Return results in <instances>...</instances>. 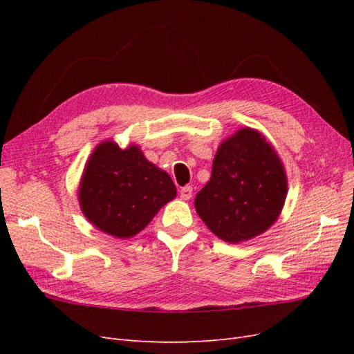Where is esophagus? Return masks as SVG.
Listing matches in <instances>:
<instances>
[{"label":"esophagus","instance_id":"obj_1","mask_svg":"<svg viewBox=\"0 0 354 354\" xmlns=\"http://www.w3.org/2000/svg\"><path fill=\"white\" fill-rule=\"evenodd\" d=\"M192 195H194V189H192L190 186L181 187V190H180V196H181V199L189 201V199L192 198Z\"/></svg>","mask_w":354,"mask_h":354}]
</instances>
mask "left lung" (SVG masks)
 Segmentation results:
<instances>
[{
    "label": "left lung",
    "mask_w": 354,
    "mask_h": 354,
    "mask_svg": "<svg viewBox=\"0 0 354 354\" xmlns=\"http://www.w3.org/2000/svg\"><path fill=\"white\" fill-rule=\"evenodd\" d=\"M286 194V171L276 149L259 130L242 127L220 143L195 209L217 238L239 243L273 226Z\"/></svg>",
    "instance_id": "left-lung-1"
}]
</instances>
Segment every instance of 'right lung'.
<instances>
[{"mask_svg":"<svg viewBox=\"0 0 354 354\" xmlns=\"http://www.w3.org/2000/svg\"><path fill=\"white\" fill-rule=\"evenodd\" d=\"M177 196L173 180L140 146L104 140L94 147L78 186L80 208L95 229L130 239Z\"/></svg>","mask_w":354,"mask_h":354,"instance_id":"1","label":"right lung"}]
</instances>
